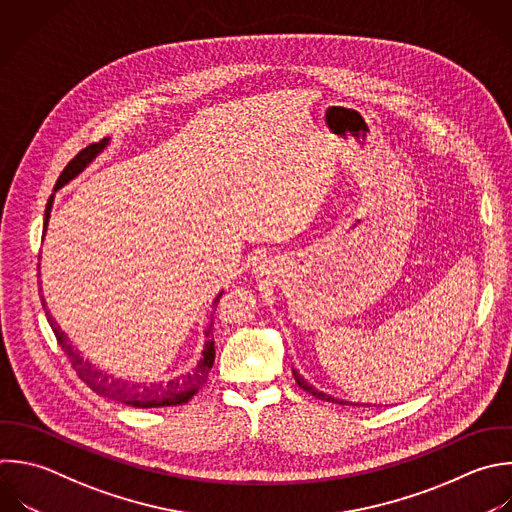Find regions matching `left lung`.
<instances>
[{
  "label": "left lung",
  "mask_w": 512,
  "mask_h": 512,
  "mask_svg": "<svg viewBox=\"0 0 512 512\" xmlns=\"http://www.w3.org/2000/svg\"><path fill=\"white\" fill-rule=\"evenodd\" d=\"M292 374H294V380H296V384L302 388V390H306L308 394H312V396H316V398H320V400H326V402H334V404H350V406H364V404H354V402H346V400H340V398H334V396H330V394H324V392H320V390H316L312 384H308L294 368H292Z\"/></svg>",
  "instance_id": "left-lung-1"
}]
</instances>
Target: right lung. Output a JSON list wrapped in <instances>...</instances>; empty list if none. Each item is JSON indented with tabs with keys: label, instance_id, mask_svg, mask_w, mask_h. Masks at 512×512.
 Returning <instances> with one entry per match:
<instances>
[{
	"label": "right lung",
	"instance_id": "obj_1",
	"mask_svg": "<svg viewBox=\"0 0 512 512\" xmlns=\"http://www.w3.org/2000/svg\"><path fill=\"white\" fill-rule=\"evenodd\" d=\"M110 138H104L100 142H94L90 146H86L74 160H70V164L64 168V172L60 174L58 182H56V190L62 188L64 184H68L70 180H74L106 146H108ZM52 204H54V194L50 196L48 200V206H46V216H44V234H46V228H48V220H50V212H52ZM222 292L216 296L214 304H218ZM40 298H42V306H44V312H46V318L58 338V344L62 346L64 354L68 356V360L72 362V368L76 370V374L100 396H106V398H112L116 402H122V404H128V406H136V408H160V406H178V404H186L208 380V372L214 364V358H216V350H214V334H212V324L208 326V330L204 332L206 334V344H204V350H202V358L198 360V364L176 376V378H170L166 382H150V384H138V382H128V380H122V378H114L110 374H106L104 370L96 368L90 360H86L74 346L72 342L68 340L66 332L58 326L56 318L52 316V312L48 310V304L42 296V282H40ZM214 320V318H212Z\"/></svg>",
	"mask_w": 512,
	"mask_h": 512
}]
</instances>
